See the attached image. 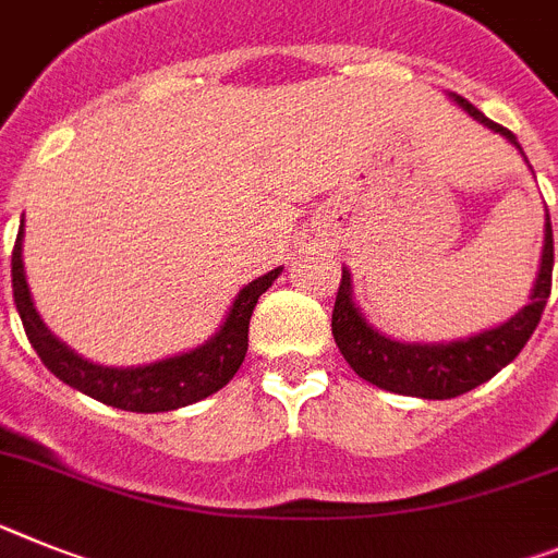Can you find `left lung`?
I'll list each match as a JSON object with an SVG mask.
<instances>
[{
    "mask_svg": "<svg viewBox=\"0 0 558 558\" xmlns=\"http://www.w3.org/2000/svg\"><path fill=\"white\" fill-rule=\"evenodd\" d=\"M451 101L463 109L465 116L483 123L485 130L506 137L511 146H517L519 155L525 157L513 132L488 121L474 104H469L460 95H451ZM550 274H554V231H550V214H545L539 274H536L525 307L497 327L480 330L474 336L454 338V341H432L428 344V341H398L387 332L375 330L352 299V274L341 268V284H338L336 307H332V338H336V347L359 378L369 380L387 392L446 401V398H457V395L492 380L502 366L511 364L522 352L527 338L539 325L542 311H545L547 296H550Z\"/></svg>",
    "mask_w": 558,
    "mask_h": 558,
    "instance_id": "1",
    "label": "left lung"
}]
</instances>
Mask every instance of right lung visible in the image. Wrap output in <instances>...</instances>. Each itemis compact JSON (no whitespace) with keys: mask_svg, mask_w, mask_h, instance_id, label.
Segmentation results:
<instances>
[{"mask_svg":"<svg viewBox=\"0 0 558 558\" xmlns=\"http://www.w3.org/2000/svg\"><path fill=\"white\" fill-rule=\"evenodd\" d=\"M22 242H25V217H22V228H19L16 245H13L11 276L13 302H16L22 325H25L27 341L39 352L41 364L56 378L64 380L66 387L78 389L107 407L126 409V412H171V409L189 407V403L220 392L245 361L247 325H251L256 302L282 274V265H279L254 282H247L228 307L220 330L203 344L169 355V359L151 361V364L104 366L78 355L73 347H66L61 338L52 336L50 327L41 322L39 311L33 304L31 288H27Z\"/></svg>","mask_w":558,"mask_h":558,"instance_id":"right-lung-1","label":"right lung"}]
</instances>
